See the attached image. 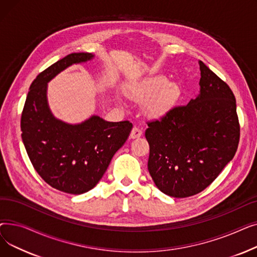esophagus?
<instances>
[{
	"label": "esophagus",
	"instance_id": "esophagus-1",
	"mask_svg": "<svg viewBox=\"0 0 257 257\" xmlns=\"http://www.w3.org/2000/svg\"><path fill=\"white\" fill-rule=\"evenodd\" d=\"M142 136H143V131L138 127H133V129L131 130V133H130V139H132V140L139 139Z\"/></svg>",
	"mask_w": 257,
	"mask_h": 257
}]
</instances>
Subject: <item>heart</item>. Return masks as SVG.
I'll return each mask as SVG.
<instances>
[{"mask_svg":"<svg viewBox=\"0 0 257 257\" xmlns=\"http://www.w3.org/2000/svg\"><path fill=\"white\" fill-rule=\"evenodd\" d=\"M178 85L163 76L147 79L132 87L128 94L138 102H146L145 109L151 116L164 115L179 96Z\"/></svg>","mask_w":257,"mask_h":257,"instance_id":"obj_1","label":"heart"}]
</instances>
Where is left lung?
Wrapping results in <instances>:
<instances>
[{
  "label": "left lung",
  "instance_id": "left-lung-1",
  "mask_svg": "<svg viewBox=\"0 0 257 257\" xmlns=\"http://www.w3.org/2000/svg\"><path fill=\"white\" fill-rule=\"evenodd\" d=\"M200 93L185 106L148 121V170L164 194L186 198L211 184L239 142L235 97L228 84L199 61Z\"/></svg>",
  "mask_w": 257,
  "mask_h": 257
}]
</instances>
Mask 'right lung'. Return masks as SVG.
Wrapping results in <instances>:
<instances>
[{
  "mask_svg": "<svg viewBox=\"0 0 257 257\" xmlns=\"http://www.w3.org/2000/svg\"><path fill=\"white\" fill-rule=\"evenodd\" d=\"M92 57L90 53H72L40 73L30 86L21 117L22 140L35 171L52 187L73 195L97 185L132 129L129 120L106 121L92 115L71 125L52 114L47 101L49 81L67 66Z\"/></svg>",
  "mask_w": 257,
  "mask_h": 257,
  "instance_id": "obj_1",
  "label": "right lung"
}]
</instances>
